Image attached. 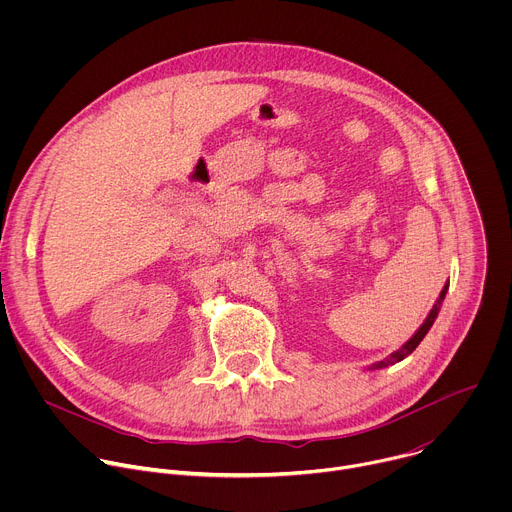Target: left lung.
Instances as JSON below:
<instances>
[{
	"label": "left lung",
	"instance_id": "1",
	"mask_svg": "<svg viewBox=\"0 0 512 512\" xmlns=\"http://www.w3.org/2000/svg\"><path fill=\"white\" fill-rule=\"evenodd\" d=\"M448 287H450V281L444 285V289L440 291V298L435 300V304H433V308H431V312L427 314V318H425V322L419 326V330L399 348V350H395L393 354H389L385 360H379V362H375V364H371L369 367V371H375V369H385V367H391V364H395V362H401L403 358H407L417 346H419V342L425 338V334L429 332V328L433 326V322H435V318H437V314H440V308H442V302H444V298H446V291H448Z\"/></svg>",
	"mask_w": 512,
	"mask_h": 512
}]
</instances>
